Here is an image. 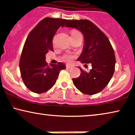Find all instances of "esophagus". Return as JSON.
<instances>
[{
    "mask_svg": "<svg viewBox=\"0 0 135 135\" xmlns=\"http://www.w3.org/2000/svg\"><path fill=\"white\" fill-rule=\"evenodd\" d=\"M66 68H68V69H71V68L73 67V64H67L66 65Z\"/></svg>",
    "mask_w": 135,
    "mask_h": 135,
    "instance_id": "34e87169",
    "label": "esophagus"
}]
</instances>
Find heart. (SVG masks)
Masks as SVG:
<instances>
[{
	"label": "heart",
	"mask_w": 135,
	"mask_h": 135,
	"mask_svg": "<svg viewBox=\"0 0 135 135\" xmlns=\"http://www.w3.org/2000/svg\"><path fill=\"white\" fill-rule=\"evenodd\" d=\"M79 33V32L78 31L76 30H73L71 31V36L76 35L78 34ZM74 55H72V54L68 53V54H65V55L62 56V57H61V59H62V61H66V62H71V61H73V59H74Z\"/></svg>",
	"instance_id": "heart-1"
}]
</instances>
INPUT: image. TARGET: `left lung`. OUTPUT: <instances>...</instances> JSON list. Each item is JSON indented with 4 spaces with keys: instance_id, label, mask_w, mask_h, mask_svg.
Instances as JSON below:
<instances>
[{
    "instance_id": "obj_1",
    "label": "left lung",
    "mask_w": 135,
    "mask_h": 135,
    "mask_svg": "<svg viewBox=\"0 0 135 135\" xmlns=\"http://www.w3.org/2000/svg\"><path fill=\"white\" fill-rule=\"evenodd\" d=\"M66 27L75 28L83 33L84 46L78 60L92 64L89 73L79 68L80 75L73 79L74 85L87 95L99 93L107 86L114 73L115 56L112 46L107 36L88 20H69Z\"/></svg>"
}]
</instances>
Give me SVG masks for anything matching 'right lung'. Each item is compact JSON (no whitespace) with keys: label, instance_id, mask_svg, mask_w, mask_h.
Wrapping results in <instances>:
<instances>
[{"label":"right lung","instance_id":"right-lung-1","mask_svg":"<svg viewBox=\"0 0 135 135\" xmlns=\"http://www.w3.org/2000/svg\"><path fill=\"white\" fill-rule=\"evenodd\" d=\"M69 20L46 17L40 21L28 35L21 55L20 71L25 86L31 92L41 94L55 84L59 73L66 68L62 62L50 64L46 54L53 51L52 38L60 27Z\"/></svg>","mask_w":135,"mask_h":135}]
</instances>
